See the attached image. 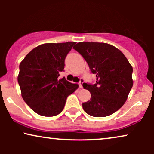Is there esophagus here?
I'll return each instance as SVG.
<instances>
[{
	"label": "esophagus",
	"instance_id": "1",
	"mask_svg": "<svg viewBox=\"0 0 154 154\" xmlns=\"http://www.w3.org/2000/svg\"><path fill=\"white\" fill-rule=\"evenodd\" d=\"M84 83V80L83 79H81V81L79 83V88H83V83Z\"/></svg>",
	"mask_w": 154,
	"mask_h": 154
}]
</instances>
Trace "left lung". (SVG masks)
I'll list each match as a JSON object with an SVG mask.
<instances>
[{"label": "left lung", "instance_id": "1", "mask_svg": "<svg viewBox=\"0 0 154 154\" xmlns=\"http://www.w3.org/2000/svg\"><path fill=\"white\" fill-rule=\"evenodd\" d=\"M73 48L87 62L96 83H83L91 98L83 103V110L94 117L111 115L123 106L133 85L132 66L123 52L105 43L80 42Z\"/></svg>", "mask_w": 154, "mask_h": 154}]
</instances>
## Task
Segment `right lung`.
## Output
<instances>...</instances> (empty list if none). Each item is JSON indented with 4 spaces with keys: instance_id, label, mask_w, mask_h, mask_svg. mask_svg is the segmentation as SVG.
<instances>
[{
    "instance_id": "obj_1",
    "label": "right lung",
    "mask_w": 154,
    "mask_h": 154,
    "mask_svg": "<svg viewBox=\"0 0 154 154\" xmlns=\"http://www.w3.org/2000/svg\"><path fill=\"white\" fill-rule=\"evenodd\" d=\"M75 42L44 43L33 48L20 64L17 80L24 102L43 116H54L64 109L67 97L79 88L65 78V57Z\"/></svg>"
}]
</instances>
